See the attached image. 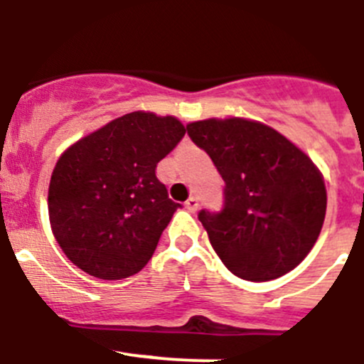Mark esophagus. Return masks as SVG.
Masks as SVG:
<instances>
[{"label":"esophagus","instance_id":"esophagus-1","mask_svg":"<svg viewBox=\"0 0 364 364\" xmlns=\"http://www.w3.org/2000/svg\"><path fill=\"white\" fill-rule=\"evenodd\" d=\"M185 206L188 212H196L199 208V199L196 198V196H192V198H188V201L185 203Z\"/></svg>","mask_w":364,"mask_h":364}]
</instances>
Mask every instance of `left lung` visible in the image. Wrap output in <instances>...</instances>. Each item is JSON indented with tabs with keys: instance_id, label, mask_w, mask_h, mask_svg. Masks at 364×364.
Here are the masks:
<instances>
[{
	"instance_id": "1",
	"label": "left lung",
	"mask_w": 364,
	"mask_h": 364,
	"mask_svg": "<svg viewBox=\"0 0 364 364\" xmlns=\"http://www.w3.org/2000/svg\"><path fill=\"white\" fill-rule=\"evenodd\" d=\"M190 139L210 156L225 181L223 208L199 210L223 264L247 281L294 270L319 237L326 188L306 154L255 121H196Z\"/></svg>"
}]
</instances>
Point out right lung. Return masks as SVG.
Returning a JSON list of instances; mask_svg holds the SVG:
<instances>
[{
  "label": "right lung",
  "instance_id": "1",
  "mask_svg": "<svg viewBox=\"0 0 364 364\" xmlns=\"http://www.w3.org/2000/svg\"><path fill=\"white\" fill-rule=\"evenodd\" d=\"M185 127L176 117L130 112L83 137L58 159L48 215L68 259L100 279L141 270L179 203L156 176Z\"/></svg>",
  "mask_w": 364,
  "mask_h": 364
}]
</instances>
